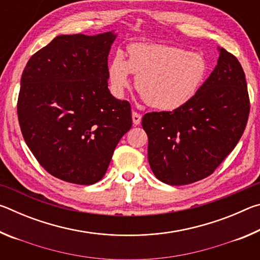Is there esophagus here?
<instances>
[{
  "mask_svg": "<svg viewBox=\"0 0 260 260\" xmlns=\"http://www.w3.org/2000/svg\"><path fill=\"white\" fill-rule=\"evenodd\" d=\"M132 119H133V124H134L135 126H138V125H140L141 119H142V116H141L140 113L134 111L133 113H132Z\"/></svg>",
  "mask_w": 260,
  "mask_h": 260,
  "instance_id": "obj_1",
  "label": "esophagus"
}]
</instances>
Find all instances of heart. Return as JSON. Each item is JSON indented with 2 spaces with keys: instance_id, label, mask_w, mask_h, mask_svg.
<instances>
[{
  "instance_id": "obj_1",
  "label": "heart",
  "mask_w": 260,
  "mask_h": 260,
  "mask_svg": "<svg viewBox=\"0 0 260 260\" xmlns=\"http://www.w3.org/2000/svg\"><path fill=\"white\" fill-rule=\"evenodd\" d=\"M127 60L117 51L109 65L112 93L120 98L131 85L135 86L151 108L174 111L195 98L208 74V61L199 52H188L174 46L136 42L128 47Z\"/></svg>"
}]
</instances>
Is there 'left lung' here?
<instances>
[{"mask_svg": "<svg viewBox=\"0 0 260 260\" xmlns=\"http://www.w3.org/2000/svg\"><path fill=\"white\" fill-rule=\"evenodd\" d=\"M218 51L217 67L190 102L142 118L149 164L161 182L182 186L209 177L245 129L250 112L245 74L235 56L223 48Z\"/></svg>", "mask_w": 260, "mask_h": 260, "instance_id": "obj_1", "label": "left lung"}]
</instances>
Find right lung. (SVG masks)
<instances>
[{"mask_svg":"<svg viewBox=\"0 0 260 260\" xmlns=\"http://www.w3.org/2000/svg\"><path fill=\"white\" fill-rule=\"evenodd\" d=\"M116 38L58 35L24 69L17 104L21 133L43 169L63 181H100L132 127L131 104L108 88Z\"/></svg>","mask_w":260,"mask_h":260,"instance_id":"1","label":"right lung"}]
</instances>
